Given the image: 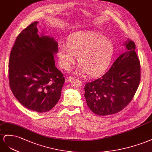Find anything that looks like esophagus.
Here are the masks:
<instances>
[{
    "instance_id": "esophagus-1",
    "label": "esophagus",
    "mask_w": 152,
    "mask_h": 152,
    "mask_svg": "<svg viewBox=\"0 0 152 152\" xmlns=\"http://www.w3.org/2000/svg\"><path fill=\"white\" fill-rule=\"evenodd\" d=\"M74 80V78L72 77H70V76H67V77H66V81H67V82H70V81H71L72 80Z\"/></svg>"
}]
</instances>
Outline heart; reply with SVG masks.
I'll return each instance as SVG.
<instances>
[{
  "instance_id": "obj_1",
  "label": "heart",
  "mask_w": 152,
  "mask_h": 152,
  "mask_svg": "<svg viewBox=\"0 0 152 152\" xmlns=\"http://www.w3.org/2000/svg\"><path fill=\"white\" fill-rule=\"evenodd\" d=\"M113 51L111 42L102 34L96 32H84L73 34L67 45L58 48L57 57L60 66L68 69L77 56L79 66L75 69L78 75L86 72L95 76L107 67Z\"/></svg>"
}]
</instances>
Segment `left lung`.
Returning <instances> with one entry per match:
<instances>
[{
	"label": "left lung",
	"mask_w": 152,
	"mask_h": 152,
	"mask_svg": "<svg viewBox=\"0 0 152 152\" xmlns=\"http://www.w3.org/2000/svg\"><path fill=\"white\" fill-rule=\"evenodd\" d=\"M120 55L109 71L85 86V97L95 114L106 116L122 110L132 101L141 80L140 62L136 45L129 39Z\"/></svg>",
	"instance_id": "8db88e82"
}]
</instances>
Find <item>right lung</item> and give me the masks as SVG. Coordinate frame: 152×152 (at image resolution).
<instances>
[{
  "instance_id": "right-lung-1",
  "label": "right lung",
  "mask_w": 152,
  "mask_h": 152,
  "mask_svg": "<svg viewBox=\"0 0 152 152\" xmlns=\"http://www.w3.org/2000/svg\"><path fill=\"white\" fill-rule=\"evenodd\" d=\"M37 21L16 37L9 61V82L21 104L38 113L51 110L59 101L65 78L55 66L58 42L39 35Z\"/></svg>"
}]
</instances>
